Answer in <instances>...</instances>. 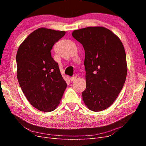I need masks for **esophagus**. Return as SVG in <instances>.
<instances>
[{"label": "esophagus", "mask_w": 146, "mask_h": 146, "mask_svg": "<svg viewBox=\"0 0 146 146\" xmlns=\"http://www.w3.org/2000/svg\"><path fill=\"white\" fill-rule=\"evenodd\" d=\"M76 80H77V77H72L71 78H70V80L71 81V82H73V81Z\"/></svg>", "instance_id": "obj_1"}]
</instances>
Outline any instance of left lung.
I'll list each match as a JSON object with an SVG mask.
<instances>
[{
    "label": "left lung",
    "instance_id": "1",
    "mask_svg": "<svg viewBox=\"0 0 146 146\" xmlns=\"http://www.w3.org/2000/svg\"><path fill=\"white\" fill-rule=\"evenodd\" d=\"M72 35L85 53L86 87L83 100L91 111H102L116 100L125 82L124 47L116 35L100 26L74 30Z\"/></svg>",
    "mask_w": 146,
    "mask_h": 146
}]
</instances>
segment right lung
<instances>
[{"label": "right lung", "instance_id": "obj_1", "mask_svg": "<svg viewBox=\"0 0 146 146\" xmlns=\"http://www.w3.org/2000/svg\"><path fill=\"white\" fill-rule=\"evenodd\" d=\"M65 34L64 31L39 28L24 39L17 50V80L30 104L39 111L55 110L67 86L50 52Z\"/></svg>", "mask_w": 146, "mask_h": 146}]
</instances>
